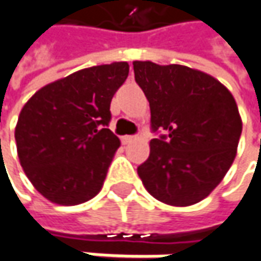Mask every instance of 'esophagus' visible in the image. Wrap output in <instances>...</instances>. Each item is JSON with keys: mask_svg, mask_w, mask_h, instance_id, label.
I'll return each instance as SVG.
<instances>
[{"mask_svg": "<svg viewBox=\"0 0 261 261\" xmlns=\"http://www.w3.org/2000/svg\"><path fill=\"white\" fill-rule=\"evenodd\" d=\"M136 140H137V137H134V136H124V137H121L123 144H130V143L136 141Z\"/></svg>", "mask_w": 261, "mask_h": 261, "instance_id": "1", "label": "esophagus"}]
</instances>
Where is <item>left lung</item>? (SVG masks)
<instances>
[{
  "mask_svg": "<svg viewBox=\"0 0 261 261\" xmlns=\"http://www.w3.org/2000/svg\"><path fill=\"white\" fill-rule=\"evenodd\" d=\"M134 75L150 102V155L137 173L145 190L161 203L196 204L212 193L231 167L242 136L234 97L203 71L186 65L134 61Z\"/></svg>",
  "mask_w": 261,
  "mask_h": 261,
  "instance_id": "8db88e82",
  "label": "left lung"
}]
</instances>
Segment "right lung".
<instances>
[{
  "instance_id": "obj_1",
  "label": "right lung",
  "mask_w": 261,
  "mask_h": 261,
  "mask_svg": "<svg viewBox=\"0 0 261 261\" xmlns=\"http://www.w3.org/2000/svg\"><path fill=\"white\" fill-rule=\"evenodd\" d=\"M128 64L95 65L42 87L27 101L15 127L21 167L35 190L61 205L100 193L120 140L107 128L110 104Z\"/></svg>"
}]
</instances>
